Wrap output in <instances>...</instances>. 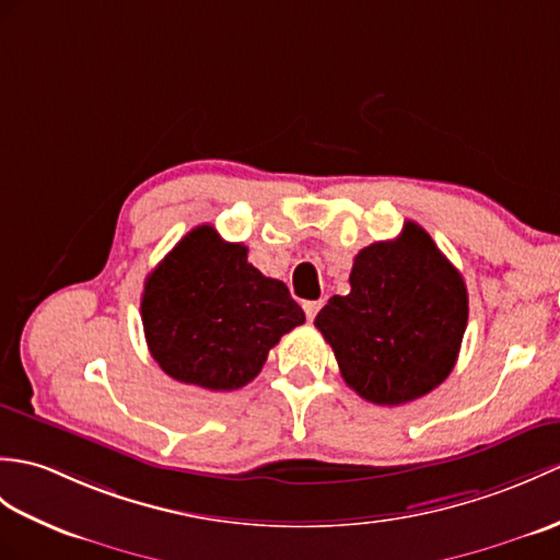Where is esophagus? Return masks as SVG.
Masks as SVG:
<instances>
[{
  "label": "esophagus",
  "mask_w": 560,
  "mask_h": 560,
  "mask_svg": "<svg viewBox=\"0 0 560 560\" xmlns=\"http://www.w3.org/2000/svg\"><path fill=\"white\" fill-rule=\"evenodd\" d=\"M319 307H322V301H305L303 303V310H305V315H307V319H312L319 312Z\"/></svg>",
  "instance_id": "obj_1"
}]
</instances>
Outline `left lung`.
Wrapping results in <instances>:
<instances>
[{
	"mask_svg": "<svg viewBox=\"0 0 560 560\" xmlns=\"http://www.w3.org/2000/svg\"><path fill=\"white\" fill-rule=\"evenodd\" d=\"M315 327L358 396L402 406L436 388L456 365L467 289L432 236L406 221L398 238L355 255L350 293L329 298Z\"/></svg>",
	"mask_w": 560,
	"mask_h": 560,
	"instance_id": "left-lung-1",
	"label": "left lung"
}]
</instances>
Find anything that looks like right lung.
Returning <instances> with one entry per match:
<instances>
[{"instance_id":"right-lung-1","label":"right lung","mask_w":560,"mask_h":560,"mask_svg":"<svg viewBox=\"0 0 560 560\" xmlns=\"http://www.w3.org/2000/svg\"><path fill=\"white\" fill-rule=\"evenodd\" d=\"M140 315L158 365L210 392L253 382L281 336L305 322L285 283L255 269L248 248L210 224L186 233L150 271Z\"/></svg>"}]
</instances>
